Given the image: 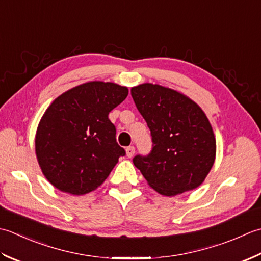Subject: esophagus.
Wrapping results in <instances>:
<instances>
[{"label":"esophagus","instance_id":"1","mask_svg":"<svg viewBox=\"0 0 261 261\" xmlns=\"http://www.w3.org/2000/svg\"><path fill=\"white\" fill-rule=\"evenodd\" d=\"M135 153V147L134 146H128L126 147V155L128 158H132L133 155H134Z\"/></svg>","mask_w":261,"mask_h":261}]
</instances>
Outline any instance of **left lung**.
I'll return each instance as SVG.
<instances>
[{
    "mask_svg": "<svg viewBox=\"0 0 261 261\" xmlns=\"http://www.w3.org/2000/svg\"><path fill=\"white\" fill-rule=\"evenodd\" d=\"M130 93L151 130V153L133 159L148 186L169 197L199 187L216 156L214 132L203 109L159 84L143 83Z\"/></svg>",
    "mask_w": 261,
    "mask_h": 261,
    "instance_id": "obj_1",
    "label": "left lung"
}]
</instances>
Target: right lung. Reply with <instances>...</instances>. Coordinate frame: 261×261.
Returning <instances> with one entry per match:
<instances>
[{
	"label": "right lung",
	"mask_w": 261,
	"mask_h": 261,
	"mask_svg": "<svg viewBox=\"0 0 261 261\" xmlns=\"http://www.w3.org/2000/svg\"><path fill=\"white\" fill-rule=\"evenodd\" d=\"M127 94V87L91 81L58 95L46 109L37 127L35 148L42 173L55 188L80 196L107 179L125 155L108 115Z\"/></svg>",
	"instance_id": "obj_1"
}]
</instances>
